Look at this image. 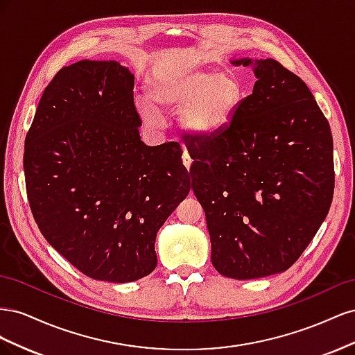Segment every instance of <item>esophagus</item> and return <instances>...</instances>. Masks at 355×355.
Returning <instances> with one entry per match:
<instances>
[{"label": "esophagus", "instance_id": "obj_1", "mask_svg": "<svg viewBox=\"0 0 355 355\" xmlns=\"http://www.w3.org/2000/svg\"><path fill=\"white\" fill-rule=\"evenodd\" d=\"M182 161H184V166H185L187 168H189V167H191L192 159H191V157H189L188 151H184V154H182Z\"/></svg>", "mask_w": 355, "mask_h": 355}]
</instances>
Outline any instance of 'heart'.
I'll list each match as a JSON object with an SVG mask.
<instances>
[{"label":"heart","instance_id":"b5f03b06","mask_svg":"<svg viewBox=\"0 0 355 355\" xmlns=\"http://www.w3.org/2000/svg\"><path fill=\"white\" fill-rule=\"evenodd\" d=\"M149 99L161 108L179 111L182 127L194 136H214L230 125L243 99V83L232 71L209 67H166L146 80ZM137 111L155 124L158 111L148 99L136 101Z\"/></svg>","mask_w":355,"mask_h":355}]
</instances>
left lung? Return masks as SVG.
<instances>
[{"label":"left lung","instance_id":"obj_1","mask_svg":"<svg viewBox=\"0 0 355 355\" xmlns=\"http://www.w3.org/2000/svg\"><path fill=\"white\" fill-rule=\"evenodd\" d=\"M257 81L223 132L188 136L192 191L211 263L235 280L288 270L326 219L335 187L329 121L297 75L274 59H234Z\"/></svg>","mask_w":355,"mask_h":355}]
</instances>
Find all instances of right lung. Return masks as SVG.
Wrapping results in <instances>:
<instances>
[{
  "mask_svg": "<svg viewBox=\"0 0 355 355\" xmlns=\"http://www.w3.org/2000/svg\"><path fill=\"white\" fill-rule=\"evenodd\" d=\"M133 87L135 75L115 60L62 68L25 139L41 234L84 275L110 283L155 270L157 232L191 189L178 144L141 141Z\"/></svg>",
  "mask_w": 355,
  "mask_h": 355,
  "instance_id": "obj_1",
  "label": "right lung"
}]
</instances>
